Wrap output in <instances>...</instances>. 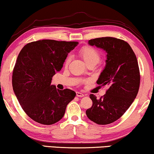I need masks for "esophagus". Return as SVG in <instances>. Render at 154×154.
Returning <instances> with one entry per match:
<instances>
[{
	"mask_svg": "<svg viewBox=\"0 0 154 154\" xmlns=\"http://www.w3.org/2000/svg\"><path fill=\"white\" fill-rule=\"evenodd\" d=\"M76 95H77V97H80V98H82V97H84V95L82 94V93H81V92H77L76 93Z\"/></svg>",
	"mask_w": 154,
	"mask_h": 154,
	"instance_id": "obj_1",
	"label": "esophagus"
}]
</instances>
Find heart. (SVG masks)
<instances>
[{"mask_svg":"<svg viewBox=\"0 0 154 154\" xmlns=\"http://www.w3.org/2000/svg\"><path fill=\"white\" fill-rule=\"evenodd\" d=\"M79 54L83 58L86 64H88L90 63H94L97 64L100 59V56L98 51L91 47H84L79 50ZM70 61V58H68L66 60V66H68Z\"/></svg>","mask_w":154,"mask_h":154,"instance_id":"1","label":"heart"}]
</instances>
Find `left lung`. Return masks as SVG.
I'll return each instance as SVG.
<instances>
[{
    "label": "left lung",
    "mask_w": 154,
    "mask_h": 154,
    "mask_svg": "<svg viewBox=\"0 0 154 154\" xmlns=\"http://www.w3.org/2000/svg\"><path fill=\"white\" fill-rule=\"evenodd\" d=\"M88 43L107 53L105 66L96 82L108 89L100 99L90 95L93 105L86 114L97 124H109L126 112L137 96L140 82L137 60L128 43L120 39L105 37Z\"/></svg>",
    "instance_id": "obj_1"
}]
</instances>
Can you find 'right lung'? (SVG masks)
Wrapping results in <instances>:
<instances>
[{"label": "right lung", "instance_id": "add662e5", "mask_svg": "<svg viewBox=\"0 0 154 154\" xmlns=\"http://www.w3.org/2000/svg\"><path fill=\"white\" fill-rule=\"evenodd\" d=\"M78 44L38 40L26 45L19 54L12 74L13 91L23 111L33 121L44 125L58 122L75 98L74 91L57 89L51 83Z\"/></svg>", "mask_w": 154, "mask_h": 154}]
</instances>
